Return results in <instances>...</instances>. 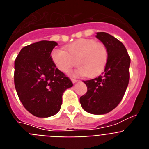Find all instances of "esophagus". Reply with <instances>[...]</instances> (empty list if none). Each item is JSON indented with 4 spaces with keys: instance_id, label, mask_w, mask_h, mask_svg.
Instances as JSON below:
<instances>
[{
    "instance_id": "esophagus-1",
    "label": "esophagus",
    "mask_w": 149,
    "mask_h": 149,
    "mask_svg": "<svg viewBox=\"0 0 149 149\" xmlns=\"http://www.w3.org/2000/svg\"><path fill=\"white\" fill-rule=\"evenodd\" d=\"M72 81L73 84H75V83H77V81H78V80H76V79H72Z\"/></svg>"
}]
</instances>
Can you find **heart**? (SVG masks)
Here are the masks:
<instances>
[{
  "instance_id": "1",
  "label": "heart",
  "mask_w": 149,
  "mask_h": 149,
  "mask_svg": "<svg viewBox=\"0 0 149 149\" xmlns=\"http://www.w3.org/2000/svg\"><path fill=\"white\" fill-rule=\"evenodd\" d=\"M107 58L104 45L90 39H78L68 45L65 51L54 49L51 52V59L60 72L66 73L77 63L79 68L76 74L88 77L99 75L106 66Z\"/></svg>"
}]
</instances>
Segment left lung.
I'll list each match as a JSON object with an SVG mask.
<instances>
[{
    "mask_svg": "<svg viewBox=\"0 0 149 149\" xmlns=\"http://www.w3.org/2000/svg\"><path fill=\"white\" fill-rule=\"evenodd\" d=\"M96 38L106 47L108 58L102 75L84 81L87 92L80 98V103L87 113L103 115L116 107L125 93L131 59L125 45L114 36L99 32Z\"/></svg>",
    "mask_w": 149,
    "mask_h": 149,
    "instance_id": "left-lung-1",
    "label": "left lung"
}]
</instances>
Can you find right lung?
I'll use <instances>...</instances> for the list:
<instances>
[{
	"label": "right lung",
	"instance_id": "1",
	"mask_svg": "<svg viewBox=\"0 0 149 149\" xmlns=\"http://www.w3.org/2000/svg\"><path fill=\"white\" fill-rule=\"evenodd\" d=\"M57 43L39 41L24 47L15 60L14 83L18 98L26 110L39 118L60 111L62 96L73 84L56 68L51 51Z\"/></svg>",
	"mask_w": 149,
	"mask_h": 149
}]
</instances>
